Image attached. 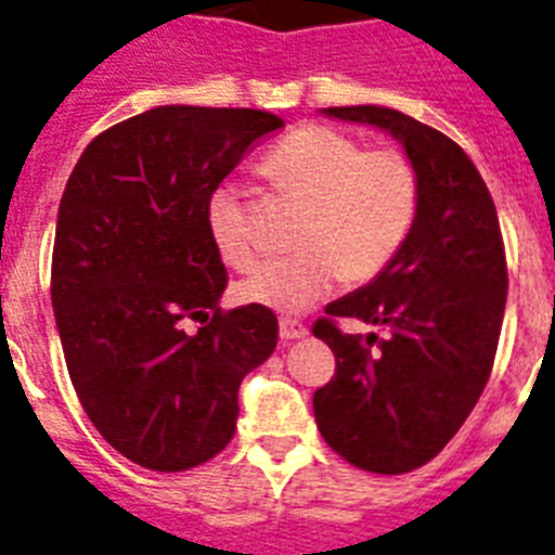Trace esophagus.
<instances>
[{
  "label": "esophagus",
  "mask_w": 555,
  "mask_h": 555,
  "mask_svg": "<svg viewBox=\"0 0 555 555\" xmlns=\"http://www.w3.org/2000/svg\"><path fill=\"white\" fill-rule=\"evenodd\" d=\"M309 334V328L300 323V320L295 318H281V340H300V337H306Z\"/></svg>",
  "instance_id": "obj_1"
}]
</instances>
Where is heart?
Instances as JSON below:
<instances>
[{"instance_id":"1","label":"heart","mask_w":555,"mask_h":555,"mask_svg":"<svg viewBox=\"0 0 555 555\" xmlns=\"http://www.w3.org/2000/svg\"><path fill=\"white\" fill-rule=\"evenodd\" d=\"M274 184L304 201L297 255L246 278L237 286L244 304L272 311L309 309L343 278H377L402 249L420 209V176L409 155L393 146L363 144L323 124L288 132L263 162ZM209 235L229 267H255L246 206L232 186L212 192L206 206Z\"/></svg>"}]
</instances>
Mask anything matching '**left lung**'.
<instances>
[{
  "label": "left lung",
  "instance_id": "obj_1",
  "mask_svg": "<svg viewBox=\"0 0 555 555\" xmlns=\"http://www.w3.org/2000/svg\"><path fill=\"white\" fill-rule=\"evenodd\" d=\"M323 113L388 130L420 176V209L402 249L311 326L337 360L314 391L328 448L371 474H409L451 442L491 377L507 300L502 229L479 169L446 132L374 104ZM337 317L363 319L380 334L346 335Z\"/></svg>",
  "mask_w": 555,
  "mask_h": 555
}]
</instances>
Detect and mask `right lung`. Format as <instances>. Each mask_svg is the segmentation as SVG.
I'll use <instances>...</instances> for the list:
<instances>
[{
	"label": "right lung",
	"instance_id": "obj_1",
	"mask_svg": "<svg viewBox=\"0 0 555 555\" xmlns=\"http://www.w3.org/2000/svg\"><path fill=\"white\" fill-rule=\"evenodd\" d=\"M281 127L263 109L164 104L95 135L67 178L50 269L64 363L95 431L141 468L221 453L237 388L278 346L272 309L218 306L227 267L206 206Z\"/></svg>",
	"mask_w": 555,
	"mask_h": 555
}]
</instances>
